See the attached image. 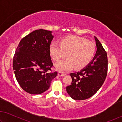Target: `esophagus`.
Returning <instances> with one entry per match:
<instances>
[{
	"mask_svg": "<svg viewBox=\"0 0 122 122\" xmlns=\"http://www.w3.org/2000/svg\"><path fill=\"white\" fill-rule=\"evenodd\" d=\"M58 76H60V77H62V76H65V74L62 72L59 71V72H58Z\"/></svg>",
	"mask_w": 122,
	"mask_h": 122,
	"instance_id": "esophagus-1",
	"label": "esophagus"
}]
</instances>
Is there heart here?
<instances>
[{
  "label": "heart",
  "mask_w": 122,
  "mask_h": 122,
  "mask_svg": "<svg viewBox=\"0 0 122 122\" xmlns=\"http://www.w3.org/2000/svg\"><path fill=\"white\" fill-rule=\"evenodd\" d=\"M49 50L55 61H59L66 55L67 58L56 63L55 68L67 71L74 66L78 69L86 67L94 56L96 48L94 43L84 38L71 36L62 39L60 44L56 42L51 43Z\"/></svg>",
  "instance_id": "b5f03b06"
}]
</instances>
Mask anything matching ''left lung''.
<instances>
[{
  "mask_svg": "<svg viewBox=\"0 0 122 122\" xmlns=\"http://www.w3.org/2000/svg\"><path fill=\"white\" fill-rule=\"evenodd\" d=\"M94 38L97 50L94 59L80 71L70 73L72 81L66 87V90L68 95L76 100H83L93 96L102 85L107 74L106 51L99 39Z\"/></svg>",
  "mask_w": 122,
  "mask_h": 122,
  "instance_id": "8db88e82",
  "label": "left lung"
}]
</instances>
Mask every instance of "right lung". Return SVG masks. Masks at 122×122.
Wrapping results in <instances>:
<instances>
[{
	"label": "right lung",
	"mask_w": 122,
	"mask_h": 122,
	"mask_svg": "<svg viewBox=\"0 0 122 122\" xmlns=\"http://www.w3.org/2000/svg\"><path fill=\"white\" fill-rule=\"evenodd\" d=\"M51 33L43 29L34 30L21 40L15 51L12 63L15 75L20 86L29 94L45 92L57 75L51 70Z\"/></svg>",
	"instance_id": "add662e5"
}]
</instances>
